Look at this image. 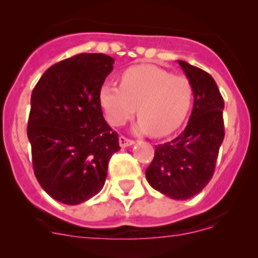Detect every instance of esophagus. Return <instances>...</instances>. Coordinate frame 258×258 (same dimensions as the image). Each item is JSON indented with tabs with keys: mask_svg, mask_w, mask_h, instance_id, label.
<instances>
[{
	"mask_svg": "<svg viewBox=\"0 0 258 258\" xmlns=\"http://www.w3.org/2000/svg\"><path fill=\"white\" fill-rule=\"evenodd\" d=\"M118 142H119V146H121V147H127V146H131L135 144L134 140H130L124 136H119Z\"/></svg>",
	"mask_w": 258,
	"mask_h": 258,
	"instance_id": "34e87169",
	"label": "esophagus"
}]
</instances>
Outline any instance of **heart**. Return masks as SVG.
I'll list each match as a JSON object with an SVG mask.
<instances>
[{
    "label": "heart",
    "instance_id": "1",
    "mask_svg": "<svg viewBox=\"0 0 258 258\" xmlns=\"http://www.w3.org/2000/svg\"><path fill=\"white\" fill-rule=\"evenodd\" d=\"M119 87L105 82L98 91V102L108 123L122 126L136 113L135 130L163 137L183 123L194 98V88L184 76L171 75L152 64H139L124 70Z\"/></svg>",
    "mask_w": 258,
    "mask_h": 258
}]
</instances>
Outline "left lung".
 <instances>
[{
  "label": "left lung",
  "instance_id": "1",
  "mask_svg": "<svg viewBox=\"0 0 258 258\" xmlns=\"http://www.w3.org/2000/svg\"><path fill=\"white\" fill-rule=\"evenodd\" d=\"M178 63L194 88V108L183 132L172 141L156 146L146 178L161 194L187 200L200 194L215 172L225 137V102L210 74L184 61Z\"/></svg>",
  "mask_w": 258,
  "mask_h": 258
}]
</instances>
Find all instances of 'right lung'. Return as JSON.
<instances>
[{"mask_svg":"<svg viewBox=\"0 0 258 258\" xmlns=\"http://www.w3.org/2000/svg\"><path fill=\"white\" fill-rule=\"evenodd\" d=\"M103 53H79L42 75L31 95L27 136L38 183L57 201L79 205L102 189L118 135L103 118L98 91L113 70Z\"/></svg>","mask_w":258,"mask_h":258,"instance_id":"1","label":"right lung"}]
</instances>
